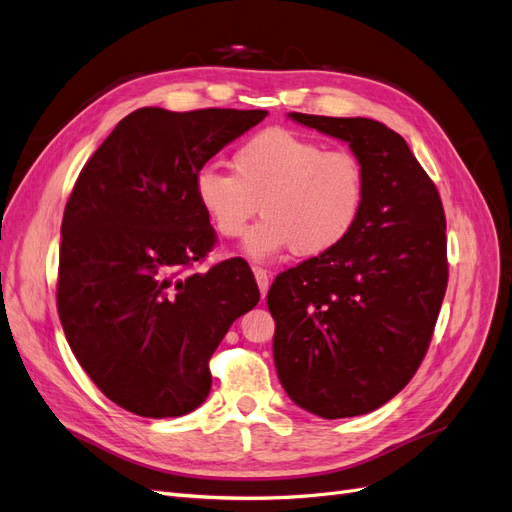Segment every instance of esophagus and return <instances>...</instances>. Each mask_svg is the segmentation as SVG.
Instances as JSON below:
<instances>
[{"instance_id": "esophagus-1", "label": "esophagus", "mask_w": 512, "mask_h": 512, "mask_svg": "<svg viewBox=\"0 0 512 512\" xmlns=\"http://www.w3.org/2000/svg\"><path fill=\"white\" fill-rule=\"evenodd\" d=\"M254 277H256V282H258V288H260L262 299H265V297H267V292H269V273H267L265 269L256 267V269H254Z\"/></svg>"}]
</instances>
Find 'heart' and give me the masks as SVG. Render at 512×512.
<instances>
[{
    "label": "heart",
    "instance_id": "obj_1",
    "mask_svg": "<svg viewBox=\"0 0 512 512\" xmlns=\"http://www.w3.org/2000/svg\"><path fill=\"white\" fill-rule=\"evenodd\" d=\"M230 168L232 175L213 166L198 170L196 200L224 239L241 237L258 211L267 215L245 239L256 260L288 247L299 256L327 254L363 218L367 173L352 151L269 128L232 151Z\"/></svg>",
    "mask_w": 512,
    "mask_h": 512
}]
</instances>
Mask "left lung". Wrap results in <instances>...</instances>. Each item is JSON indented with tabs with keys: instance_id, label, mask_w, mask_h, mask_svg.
I'll return each mask as SVG.
<instances>
[{
	"instance_id": "8db88e82",
	"label": "left lung",
	"mask_w": 512,
	"mask_h": 512,
	"mask_svg": "<svg viewBox=\"0 0 512 512\" xmlns=\"http://www.w3.org/2000/svg\"><path fill=\"white\" fill-rule=\"evenodd\" d=\"M290 117L350 145L365 166L367 203L342 245L275 277L267 294L275 369L303 410L359 416L404 389L431 344L448 284L442 200L384 123Z\"/></svg>"
}]
</instances>
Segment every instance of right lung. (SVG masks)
<instances>
[{
    "label": "right lung",
    "instance_id": "obj_1",
    "mask_svg": "<svg viewBox=\"0 0 512 512\" xmlns=\"http://www.w3.org/2000/svg\"><path fill=\"white\" fill-rule=\"evenodd\" d=\"M265 117L138 108L74 183L61 220L57 312L76 361L123 410L166 418L203 404L211 354L260 299L241 258L185 271L218 239L196 200L198 170Z\"/></svg>",
    "mask_w": 512,
    "mask_h": 512
}]
</instances>
